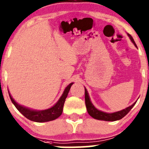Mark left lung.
<instances>
[{
  "instance_id": "obj_1",
  "label": "left lung",
  "mask_w": 149,
  "mask_h": 149,
  "mask_svg": "<svg viewBox=\"0 0 149 149\" xmlns=\"http://www.w3.org/2000/svg\"><path fill=\"white\" fill-rule=\"evenodd\" d=\"M127 35L130 37V40L133 42V44L136 46V44L135 43L134 40L133 39V37H131V35L129 34H127ZM137 47V46H136ZM136 102L133 103L131 106L128 107L126 109H123V110L119 111V112H113V113H106V112H102V111L98 110L97 109H96L94 107V105L92 104L90 101L89 97H88V92H87L86 89L85 88V104L86 107V109L88 113L89 114L90 116L92 117L93 118L97 120H105V121H115L118 120H120L123 118H124L129 112H130V109L133 107Z\"/></svg>"
}]
</instances>
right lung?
Wrapping results in <instances>:
<instances>
[{"label":"right lung","instance_id":"1","mask_svg":"<svg viewBox=\"0 0 149 149\" xmlns=\"http://www.w3.org/2000/svg\"><path fill=\"white\" fill-rule=\"evenodd\" d=\"M72 84H73V83H70L66 87L63 94L61 96L60 100H58V102L55 104L52 107L42 111L32 110V109H29L28 108L24 107L22 106V105H19V104H17L13 100V99L11 97L9 92H8V94H9V97L12 103L14 104L16 109L25 118H26L27 119L31 121L37 122V123H44V122L54 120L57 119V118L61 116L63 112V105L64 103H65V99L67 97L68 94L69 90H70Z\"/></svg>","mask_w":149,"mask_h":149}]
</instances>
